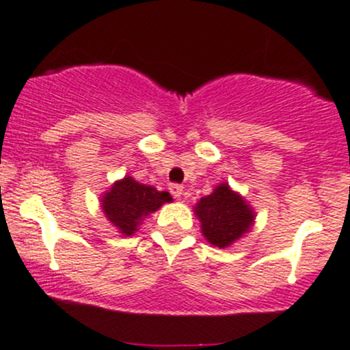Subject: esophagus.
<instances>
[{
	"mask_svg": "<svg viewBox=\"0 0 350 350\" xmlns=\"http://www.w3.org/2000/svg\"><path fill=\"white\" fill-rule=\"evenodd\" d=\"M170 192H172L175 198H180V196L184 194V187H182L180 184H172L170 185Z\"/></svg>",
	"mask_w": 350,
	"mask_h": 350,
	"instance_id": "obj_1",
	"label": "esophagus"
}]
</instances>
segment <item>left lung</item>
<instances>
[{
    "mask_svg": "<svg viewBox=\"0 0 350 350\" xmlns=\"http://www.w3.org/2000/svg\"><path fill=\"white\" fill-rule=\"evenodd\" d=\"M206 241L218 247H227L251 228L254 213L244 199L227 184H221L196 206Z\"/></svg>",
    "mask_w": 350,
    "mask_h": 350,
    "instance_id": "left-lung-1",
    "label": "left lung"
}]
</instances>
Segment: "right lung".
Segmentation results:
<instances>
[{"label": "right lung", "instance_id": "right-lung-1", "mask_svg": "<svg viewBox=\"0 0 350 350\" xmlns=\"http://www.w3.org/2000/svg\"><path fill=\"white\" fill-rule=\"evenodd\" d=\"M170 201L172 196L168 192H159L151 185H142L127 177L113 184L111 191L103 196L101 204L106 218L123 235H132L144 216L154 213L163 202Z\"/></svg>", "mask_w": 350, "mask_h": 350}]
</instances>
